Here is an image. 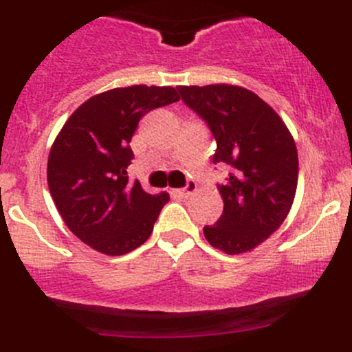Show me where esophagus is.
I'll list each match as a JSON object with an SVG mask.
<instances>
[{
    "label": "esophagus",
    "instance_id": "34e87169",
    "mask_svg": "<svg viewBox=\"0 0 352 352\" xmlns=\"http://www.w3.org/2000/svg\"><path fill=\"white\" fill-rule=\"evenodd\" d=\"M197 190V184L194 182V180H189V182L186 184V187H182V189H177L173 190V192L177 194L179 197H189L190 194H194Z\"/></svg>",
    "mask_w": 352,
    "mask_h": 352
}]
</instances>
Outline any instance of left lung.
Masks as SVG:
<instances>
[{
	"instance_id": "8db88e82",
	"label": "left lung",
	"mask_w": 352,
	"mask_h": 352,
	"mask_svg": "<svg viewBox=\"0 0 352 352\" xmlns=\"http://www.w3.org/2000/svg\"><path fill=\"white\" fill-rule=\"evenodd\" d=\"M184 104L208 124L216 140L212 163L232 172L218 184L225 208L204 226L214 248L236 255L267 240L289 212L298 186V151L271 105L235 85L177 88Z\"/></svg>"
}]
</instances>
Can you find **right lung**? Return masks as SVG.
Listing matches in <instances>:
<instances>
[{"mask_svg": "<svg viewBox=\"0 0 352 352\" xmlns=\"http://www.w3.org/2000/svg\"><path fill=\"white\" fill-rule=\"evenodd\" d=\"M179 100L172 87L113 88L71 113L47 160V184L67 228L105 255H124L150 239L166 192L131 182L129 143L150 110Z\"/></svg>", "mask_w": 352, "mask_h": 352, "instance_id": "add662e5", "label": "right lung"}]
</instances>
